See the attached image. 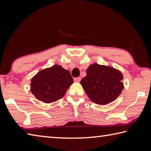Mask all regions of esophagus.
I'll list each match as a JSON object with an SVG mask.
<instances>
[{
    "label": "esophagus",
    "instance_id": "esophagus-1",
    "mask_svg": "<svg viewBox=\"0 0 151 151\" xmlns=\"http://www.w3.org/2000/svg\"><path fill=\"white\" fill-rule=\"evenodd\" d=\"M80 81H81V78H74V81H75V82L78 83V82H80Z\"/></svg>",
    "mask_w": 151,
    "mask_h": 151
}]
</instances>
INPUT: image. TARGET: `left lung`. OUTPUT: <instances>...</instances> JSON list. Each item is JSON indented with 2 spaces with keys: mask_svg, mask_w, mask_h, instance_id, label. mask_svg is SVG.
Instances as JSON below:
<instances>
[{
  "mask_svg": "<svg viewBox=\"0 0 151 151\" xmlns=\"http://www.w3.org/2000/svg\"><path fill=\"white\" fill-rule=\"evenodd\" d=\"M87 75L80 83L91 101L106 105L114 101L123 89V76L109 66L93 63L87 69Z\"/></svg>",
  "mask_w": 151,
  "mask_h": 151,
  "instance_id": "1",
  "label": "left lung"
}]
</instances>
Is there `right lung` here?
<instances>
[{"label": "right lung", "instance_id": "1", "mask_svg": "<svg viewBox=\"0 0 151 151\" xmlns=\"http://www.w3.org/2000/svg\"><path fill=\"white\" fill-rule=\"evenodd\" d=\"M73 83L70 71L54 65L40 71L32 78L30 91L40 101L50 104L64 96Z\"/></svg>", "mask_w": 151, "mask_h": 151}]
</instances>
